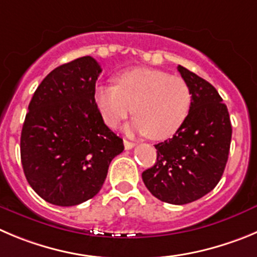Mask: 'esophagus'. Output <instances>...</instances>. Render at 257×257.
<instances>
[{"label": "esophagus", "mask_w": 257, "mask_h": 257, "mask_svg": "<svg viewBox=\"0 0 257 257\" xmlns=\"http://www.w3.org/2000/svg\"><path fill=\"white\" fill-rule=\"evenodd\" d=\"M124 147H125V150H132V148L134 147V143L129 142V141H126V140H124Z\"/></svg>", "instance_id": "1"}]
</instances>
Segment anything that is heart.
Returning a JSON list of instances; mask_svg holds the SVG:
<instances>
[{"instance_id": "heart-1", "label": "heart", "mask_w": 257, "mask_h": 257, "mask_svg": "<svg viewBox=\"0 0 257 257\" xmlns=\"http://www.w3.org/2000/svg\"><path fill=\"white\" fill-rule=\"evenodd\" d=\"M93 99L105 124L114 128L133 110L131 131L155 141L174 136L191 106L190 87L184 78L146 67L120 73L116 86H97Z\"/></svg>"}]
</instances>
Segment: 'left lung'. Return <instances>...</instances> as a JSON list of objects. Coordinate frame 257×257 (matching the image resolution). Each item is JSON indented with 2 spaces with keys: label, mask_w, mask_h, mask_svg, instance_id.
<instances>
[{
  "label": "left lung",
  "mask_w": 257,
  "mask_h": 257,
  "mask_svg": "<svg viewBox=\"0 0 257 257\" xmlns=\"http://www.w3.org/2000/svg\"><path fill=\"white\" fill-rule=\"evenodd\" d=\"M177 71L190 87V111L172 138L155 146L157 161L143 171L142 179L153 196L183 205L203 198L219 183L228 160L232 125L218 91L185 67Z\"/></svg>",
  "instance_id": "1"
}]
</instances>
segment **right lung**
Listing matches in <instances>:
<instances>
[{"label":"right lung","instance_id":"right-lung-1","mask_svg":"<svg viewBox=\"0 0 257 257\" xmlns=\"http://www.w3.org/2000/svg\"><path fill=\"white\" fill-rule=\"evenodd\" d=\"M101 67L86 56L53 69L35 90L21 131L24 174L50 204L72 207L93 198L123 140L95 104Z\"/></svg>","mask_w":257,"mask_h":257}]
</instances>
